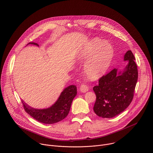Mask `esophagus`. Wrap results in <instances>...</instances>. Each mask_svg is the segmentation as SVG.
Masks as SVG:
<instances>
[{"mask_svg": "<svg viewBox=\"0 0 153 153\" xmlns=\"http://www.w3.org/2000/svg\"><path fill=\"white\" fill-rule=\"evenodd\" d=\"M80 91L82 92V93H85V92H87L88 91V86H87L86 85L83 83L80 85Z\"/></svg>", "mask_w": 153, "mask_h": 153, "instance_id": "1", "label": "esophagus"}]
</instances>
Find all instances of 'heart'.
Segmentation results:
<instances>
[{
    "label": "heart",
    "mask_w": 153,
    "mask_h": 153,
    "mask_svg": "<svg viewBox=\"0 0 153 153\" xmlns=\"http://www.w3.org/2000/svg\"><path fill=\"white\" fill-rule=\"evenodd\" d=\"M114 55L112 45L95 38L83 47L79 53L80 60H88L85 65L86 74L90 79H97L104 74L111 64Z\"/></svg>",
    "instance_id": "1"
}]
</instances>
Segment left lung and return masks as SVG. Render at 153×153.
<instances>
[{"mask_svg":"<svg viewBox=\"0 0 153 153\" xmlns=\"http://www.w3.org/2000/svg\"><path fill=\"white\" fill-rule=\"evenodd\" d=\"M128 63L123 71L113 69L93 87L96 100L93 110L102 118H112L123 112L132 102L138 78L137 65L131 51L124 56Z\"/></svg>","mask_w":153,"mask_h":153,"instance_id":"obj_1","label":"left lung"}]
</instances>
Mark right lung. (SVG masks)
I'll use <instances>...</instances> for the list:
<instances>
[{
  "label": "right lung",
  "mask_w": 153,
  "mask_h": 153,
  "mask_svg": "<svg viewBox=\"0 0 153 153\" xmlns=\"http://www.w3.org/2000/svg\"><path fill=\"white\" fill-rule=\"evenodd\" d=\"M28 44L39 47L37 43L34 42H30ZM76 94V86L70 85L63 90L57 100L48 108L35 109L26 104L23 100L22 102L25 111L34 119L45 124H53L62 120L67 116L73 100Z\"/></svg>",
  "instance_id": "1"
}]
</instances>
